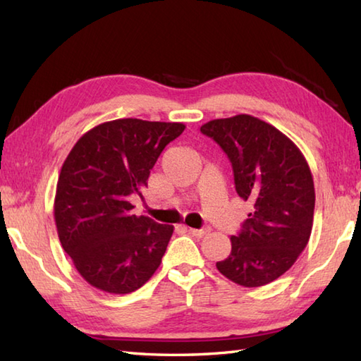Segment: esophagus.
<instances>
[{"mask_svg": "<svg viewBox=\"0 0 361 361\" xmlns=\"http://www.w3.org/2000/svg\"><path fill=\"white\" fill-rule=\"evenodd\" d=\"M188 231H189V234H192V235H195V237H203V235H206V234L209 233V229H206V228H203V229L188 228Z\"/></svg>", "mask_w": 361, "mask_h": 361, "instance_id": "34e87169", "label": "esophagus"}]
</instances>
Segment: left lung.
I'll return each instance as SVG.
<instances>
[{
	"mask_svg": "<svg viewBox=\"0 0 361 361\" xmlns=\"http://www.w3.org/2000/svg\"><path fill=\"white\" fill-rule=\"evenodd\" d=\"M200 132L224 149L237 194L252 203L217 270L243 287L270 283L296 262L310 239L315 188L307 161L290 137L250 114L209 121Z\"/></svg>",
	"mask_w": 361,
	"mask_h": 361,
	"instance_id": "left-lung-1",
	"label": "left lung"
}]
</instances>
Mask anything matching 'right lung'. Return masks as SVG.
I'll return each mask as SVG.
<instances>
[{"label":"right lung","mask_w":361,"mask_h":361,"mask_svg":"<svg viewBox=\"0 0 361 361\" xmlns=\"http://www.w3.org/2000/svg\"><path fill=\"white\" fill-rule=\"evenodd\" d=\"M181 122L116 119L83 135L59 175L54 219L66 255L90 286L126 295L142 287L163 259L173 226L135 216L141 195Z\"/></svg>","instance_id":"right-lung-1"}]
</instances>
